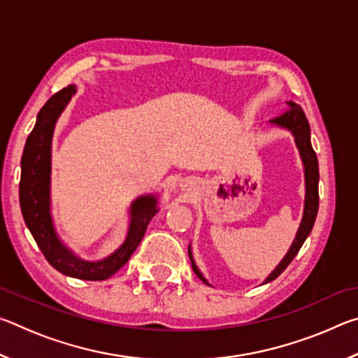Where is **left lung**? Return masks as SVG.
Wrapping results in <instances>:
<instances>
[{
    "label": "left lung",
    "instance_id": "1",
    "mask_svg": "<svg viewBox=\"0 0 358 358\" xmlns=\"http://www.w3.org/2000/svg\"><path fill=\"white\" fill-rule=\"evenodd\" d=\"M287 107L289 108L286 112L280 115V117L270 120V123L292 132L295 145H296V148H299V153L301 157L303 169H305V189H306L305 208H303V217H301L300 227H299V230H296V235L292 241V245H290V248H289L287 254L284 256L281 262L278 264L276 268L268 275V278L264 281V284L276 280V278L287 268V265L292 262L296 254H299L301 245L305 243L308 235L311 234L314 221H316V216H317V210H319V164H317V156H316V153H314V150L311 147L310 123H308L305 112H303V108L299 104L289 101ZM187 254H189L194 273L201 278L205 284L211 286V284L205 280L203 275L201 273V270L197 268L196 262H194L191 246L187 248Z\"/></svg>",
    "mask_w": 358,
    "mask_h": 358
}]
</instances>
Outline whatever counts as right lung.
I'll use <instances>...</instances> for the list:
<instances>
[{"label": "right lung", "mask_w": 358, "mask_h": 358, "mask_svg": "<svg viewBox=\"0 0 358 358\" xmlns=\"http://www.w3.org/2000/svg\"><path fill=\"white\" fill-rule=\"evenodd\" d=\"M76 85H68L48 99L38 113L33 131L27 138L22 155L20 208L27 227L41 248L47 262L59 273L87 281H102L128 262L141 243L148 222L159 211L153 194L137 197L129 208L128 235L117 251L96 260H83L59 240L50 213V173H52V138L59 115L76 94Z\"/></svg>", "instance_id": "obj_1"}]
</instances>
